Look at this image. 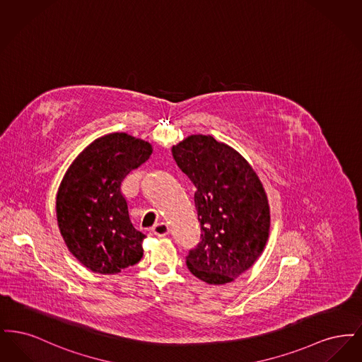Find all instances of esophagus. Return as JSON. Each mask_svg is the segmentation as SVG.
Listing matches in <instances>:
<instances>
[{"label":"esophagus","mask_w":362,"mask_h":362,"mask_svg":"<svg viewBox=\"0 0 362 362\" xmlns=\"http://www.w3.org/2000/svg\"><path fill=\"white\" fill-rule=\"evenodd\" d=\"M152 232L155 233L156 236L163 238V236H167L170 233V228L165 223H158L152 228Z\"/></svg>","instance_id":"obj_1"}]
</instances>
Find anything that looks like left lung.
Wrapping results in <instances>:
<instances>
[{"instance_id":"1","label":"left lung","mask_w":362,"mask_h":362,"mask_svg":"<svg viewBox=\"0 0 362 362\" xmlns=\"http://www.w3.org/2000/svg\"><path fill=\"white\" fill-rule=\"evenodd\" d=\"M173 156L195 186L201 241L186 257L191 274L223 285L247 272L270 230V207L258 175L243 156L211 136H189Z\"/></svg>"}]
</instances>
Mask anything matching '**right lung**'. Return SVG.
<instances>
[{
    "label": "right lung",
    "mask_w": 362,
    "mask_h": 362,
    "mask_svg": "<svg viewBox=\"0 0 362 362\" xmlns=\"http://www.w3.org/2000/svg\"><path fill=\"white\" fill-rule=\"evenodd\" d=\"M153 149L144 139L112 133L76 157L57 192V221L73 257L99 274H117L138 263L145 235L129 217L123 179Z\"/></svg>",
    "instance_id": "add662e5"
}]
</instances>
